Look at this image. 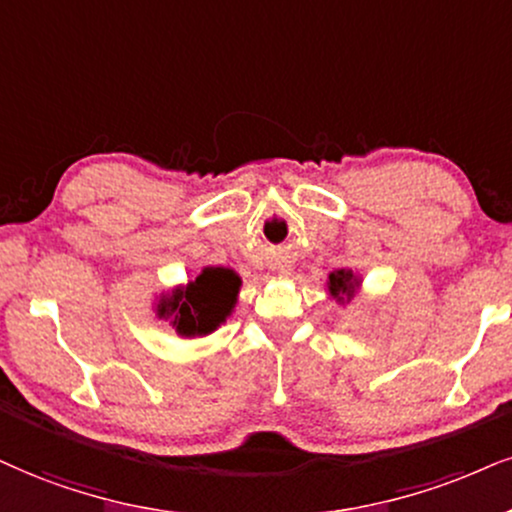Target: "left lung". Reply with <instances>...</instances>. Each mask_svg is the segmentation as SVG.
<instances>
[{
    "instance_id": "left-lung-1",
    "label": "left lung",
    "mask_w": 512,
    "mask_h": 512,
    "mask_svg": "<svg viewBox=\"0 0 512 512\" xmlns=\"http://www.w3.org/2000/svg\"><path fill=\"white\" fill-rule=\"evenodd\" d=\"M358 287H361V280L353 275V270H332L330 277H327V292H330L332 299H337L339 304H349Z\"/></svg>"
}]
</instances>
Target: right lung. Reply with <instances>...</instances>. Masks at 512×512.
Instances as JSON below:
<instances>
[{"mask_svg":"<svg viewBox=\"0 0 512 512\" xmlns=\"http://www.w3.org/2000/svg\"><path fill=\"white\" fill-rule=\"evenodd\" d=\"M242 280L230 268H204L187 287L161 294L156 315L170 320L180 337H204L218 330L237 304Z\"/></svg>","mask_w":512,"mask_h":512,"instance_id":"add662e5","label":"right lung"}]
</instances>
